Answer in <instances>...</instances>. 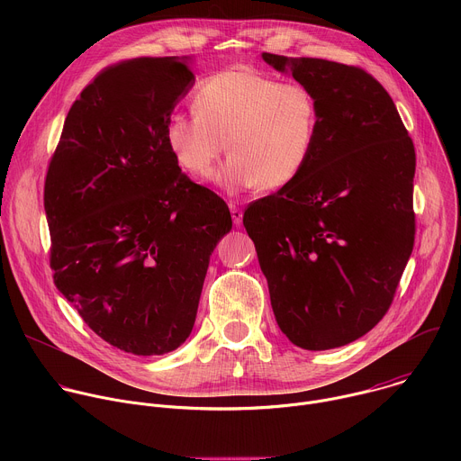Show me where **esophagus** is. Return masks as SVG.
Wrapping results in <instances>:
<instances>
[{
  "label": "esophagus",
  "mask_w": 461,
  "mask_h": 461,
  "mask_svg": "<svg viewBox=\"0 0 461 461\" xmlns=\"http://www.w3.org/2000/svg\"><path fill=\"white\" fill-rule=\"evenodd\" d=\"M230 212H231V219H233V224L239 226L242 222V210L239 208V204L235 203H230Z\"/></svg>",
  "instance_id": "esophagus-1"
}]
</instances>
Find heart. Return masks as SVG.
Segmentation results:
<instances>
[{
    "label": "heart",
    "instance_id": "obj_1",
    "mask_svg": "<svg viewBox=\"0 0 461 461\" xmlns=\"http://www.w3.org/2000/svg\"><path fill=\"white\" fill-rule=\"evenodd\" d=\"M193 114L173 113L164 137L175 162L189 175H206L228 148L215 180L237 193L277 189L308 166L319 129L315 95L299 82H277L253 69H228L196 86Z\"/></svg>",
    "mask_w": 461,
    "mask_h": 461
}]
</instances>
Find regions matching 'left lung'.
<instances>
[{"instance_id":"left-lung-1","label":"left lung","mask_w":461,"mask_h":461,"mask_svg":"<svg viewBox=\"0 0 461 461\" xmlns=\"http://www.w3.org/2000/svg\"><path fill=\"white\" fill-rule=\"evenodd\" d=\"M317 98L304 171L242 217L283 334L348 345L383 319L414 248L416 151L386 89L357 65L262 52Z\"/></svg>"}]
</instances>
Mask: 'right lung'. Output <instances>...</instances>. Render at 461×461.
Listing matches in <instances>:
<instances>
[{"label":"right lung","mask_w":461,"mask_h":461,"mask_svg":"<svg viewBox=\"0 0 461 461\" xmlns=\"http://www.w3.org/2000/svg\"><path fill=\"white\" fill-rule=\"evenodd\" d=\"M193 80L173 56L109 65L71 105L47 167L54 285L96 336L137 356L187 339L210 257L231 230L228 204L166 144Z\"/></svg>","instance_id":"1"}]
</instances>
